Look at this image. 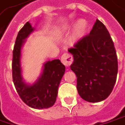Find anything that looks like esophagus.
I'll return each instance as SVG.
<instances>
[{"label":"esophagus","instance_id":"1","mask_svg":"<svg viewBox=\"0 0 125 125\" xmlns=\"http://www.w3.org/2000/svg\"><path fill=\"white\" fill-rule=\"evenodd\" d=\"M62 62L65 66H69L73 62V56L69 53H64L62 56Z\"/></svg>","mask_w":125,"mask_h":125}]
</instances>
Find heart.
Instances as JSON below:
<instances>
[{
	"label": "heart",
	"instance_id": "1",
	"mask_svg": "<svg viewBox=\"0 0 125 125\" xmlns=\"http://www.w3.org/2000/svg\"><path fill=\"white\" fill-rule=\"evenodd\" d=\"M73 26H74L73 23L65 25L61 30L60 33L64 34V33H67L70 29H72V27ZM86 28H87V22L84 19L78 20L74 25V31H73V33H72V40L76 41L79 39H81L86 32Z\"/></svg>",
	"mask_w": 125,
	"mask_h": 125
}]
</instances>
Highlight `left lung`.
Masks as SVG:
<instances>
[{"instance_id": "obj_1", "label": "left lung", "mask_w": 125, "mask_h": 125, "mask_svg": "<svg viewBox=\"0 0 125 125\" xmlns=\"http://www.w3.org/2000/svg\"><path fill=\"white\" fill-rule=\"evenodd\" d=\"M74 57L70 66L76 76V89L89 102L107 99L115 84L118 63L114 43L105 26L98 19L89 35L69 49Z\"/></svg>"}]
</instances>
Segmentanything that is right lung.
Here are the masks:
<instances>
[{"label": "right lung", "mask_w": 125, "mask_h": 125, "mask_svg": "<svg viewBox=\"0 0 125 125\" xmlns=\"http://www.w3.org/2000/svg\"><path fill=\"white\" fill-rule=\"evenodd\" d=\"M34 31L35 28L27 22L18 33L13 52V81L23 102L30 107L41 109L51 107L56 102L65 66L59 59L48 61L43 63L42 72L34 83L25 82L22 75L21 51L26 39Z\"/></svg>", "instance_id": "add662e5"}]
</instances>
